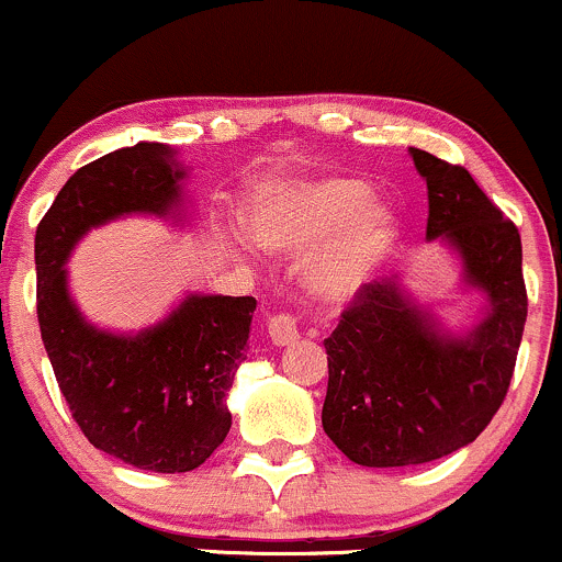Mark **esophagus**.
<instances>
[{
  "label": "esophagus",
  "instance_id": "esophagus-1",
  "mask_svg": "<svg viewBox=\"0 0 562 562\" xmlns=\"http://www.w3.org/2000/svg\"><path fill=\"white\" fill-rule=\"evenodd\" d=\"M268 335L276 346H289L300 338L297 316L289 314V311H281V314H273L268 319Z\"/></svg>",
  "mask_w": 562,
  "mask_h": 562
}]
</instances>
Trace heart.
Listing matches in <instances>:
<instances>
[{
	"mask_svg": "<svg viewBox=\"0 0 562 562\" xmlns=\"http://www.w3.org/2000/svg\"><path fill=\"white\" fill-rule=\"evenodd\" d=\"M368 200L370 187L355 178L279 183L254 202L246 224L254 240L276 251L314 246L346 227L316 254L308 268L311 289L316 294L327 300H344L366 286L395 238V218L390 211L370 207L362 214L359 212L368 205Z\"/></svg>",
	"mask_w": 562,
	"mask_h": 562,
	"instance_id": "obj_1",
	"label": "heart"
}]
</instances>
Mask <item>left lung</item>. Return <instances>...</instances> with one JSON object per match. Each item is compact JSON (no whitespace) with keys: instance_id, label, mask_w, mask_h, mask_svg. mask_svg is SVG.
<instances>
[{"instance_id":"8db88e82","label":"left lung","mask_w":562,"mask_h":562,"mask_svg":"<svg viewBox=\"0 0 562 562\" xmlns=\"http://www.w3.org/2000/svg\"><path fill=\"white\" fill-rule=\"evenodd\" d=\"M427 181V238H447L465 279L490 297L468 338L436 335L392 281L357 289L327 349L322 425L351 462L401 468L438 460L476 441L506 401L528 319L522 240L471 172L411 148Z\"/></svg>"}]
</instances>
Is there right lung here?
Returning <instances> with one entry per match:
<instances>
[{
	"instance_id": "1",
	"label": "right lung",
	"mask_w": 562,
	"mask_h": 562,
	"mask_svg": "<svg viewBox=\"0 0 562 562\" xmlns=\"http://www.w3.org/2000/svg\"><path fill=\"white\" fill-rule=\"evenodd\" d=\"M183 172L161 143H137L80 167L37 224V322L69 414L115 460L187 473L227 438V392L246 360L254 297H194L135 338L100 333L67 297V262L89 227L132 211L167 213Z\"/></svg>"
}]
</instances>
